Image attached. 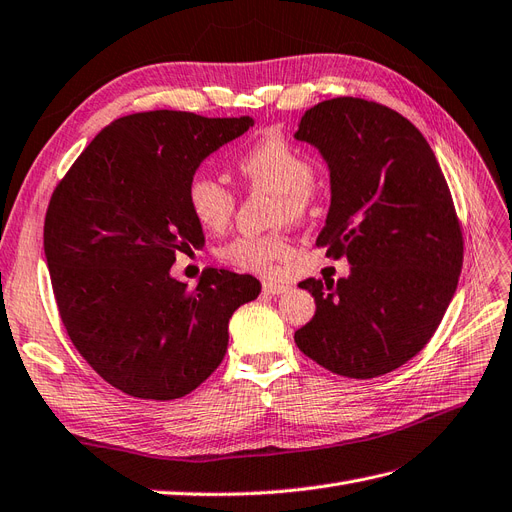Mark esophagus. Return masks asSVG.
I'll return each instance as SVG.
<instances>
[{"instance_id":"1","label":"esophagus","mask_w":512,"mask_h":512,"mask_svg":"<svg viewBox=\"0 0 512 512\" xmlns=\"http://www.w3.org/2000/svg\"><path fill=\"white\" fill-rule=\"evenodd\" d=\"M262 290L269 294H284L290 290L288 284H280V282H262Z\"/></svg>"}]
</instances>
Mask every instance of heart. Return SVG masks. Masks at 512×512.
<instances>
[{
	"label": "heart",
	"mask_w": 512,
	"mask_h": 512,
	"mask_svg": "<svg viewBox=\"0 0 512 512\" xmlns=\"http://www.w3.org/2000/svg\"><path fill=\"white\" fill-rule=\"evenodd\" d=\"M237 173L252 190L275 196L273 222H297L312 205L316 166L307 153L288 143L282 134H265L235 160ZM188 207L194 220L222 232L235 215L237 198L228 185L209 175H196L188 183ZM290 252L288 237L280 230L267 235H239L218 247V258L230 267L269 273L277 260Z\"/></svg>",
	"instance_id": "1"
}]
</instances>
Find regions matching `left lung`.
<instances>
[{
    "label": "left lung",
    "mask_w": 512,
    "mask_h": 512,
    "mask_svg": "<svg viewBox=\"0 0 512 512\" xmlns=\"http://www.w3.org/2000/svg\"><path fill=\"white\" fill-rule=\"evenodd\" d=\"M294 136L318 147L331 170L316 245L352 265L337 284H299L316 314L294 342L333 374L384 376L425 348L457 290L463 232L451 190L425 136L384 104L324 100Z\"/></svg>",
    "instance_id": "left-lung-1"
}]
</instances>
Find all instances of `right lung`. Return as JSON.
Returning a JSON list of instances; mask_svg holds the SVG:
<instances>
[{
    "label": "right lung",
    "instance_id": "add662e5",
    "mask_svg": "<svg viewBox=\"0 0 512 512\" xmlns=\"http://www.w3.org/2000/svg\"><path fill=\"white\" fill-rule=\"evenodd\" d=\"M252 117L147 111L115 119L57 183L44 254L61 322L100 378L138 399L192 393L222 363L228 320L260 282L207 269L196 288L170 277L205 245L188 183Z\"/></svg>",
    "mask_w": 512,
    "mask_h": 512
}]
</instances>
